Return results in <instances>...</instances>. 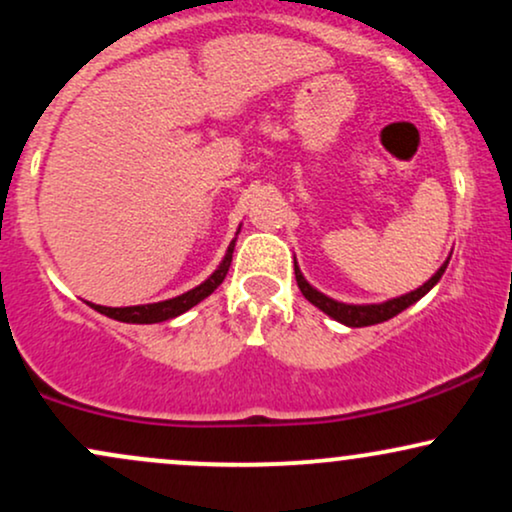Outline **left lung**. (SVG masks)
Listing matches in <instances>:
<instances>
[{"instance_id":"1","label":"left lung","mask_w":512,"mask_h":512,"mask_svg":"<svg viewBox=\"0 0 512 512\" xmlns=\"http://www.w3.org/2000/svg\"><path fill=\"white\" fill-rule=\"evenodd\" d=\"M445 267H448V262H445L443 267H440L438 272L433 274L424 286H419V289H416V291L404 293V296L392 298V301H385V303H378V305H346V303L332 301V298H327L325 293L315 291L313 286H310L308 281L303 279V274H301V269H298V264L293 269H296L298 289H301L303 296L308 298V301L313 303L315 308H320L322 313H327L330 317H334V320L342 322V325H346V327H368V325H378V322L390 320V317H395V315L402 313V310H407L411 303H416V301H419V298H424L426 293L438 284V279H440V276H443Z\"/></svg>"}]
</instances>
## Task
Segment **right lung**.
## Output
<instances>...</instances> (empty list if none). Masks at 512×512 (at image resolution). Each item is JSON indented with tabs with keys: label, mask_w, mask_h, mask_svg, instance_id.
<instances>
[{
	"label": "right lung",
	"mask_w": 512,
	"mask_h": 512,
	"mask_svg": "<svg viewBox=\"0 0 512 512\" xmlns=\"http://www.w3.org/2000/svg\"><path fill=\"white\" fill-rule=\"evenodd\" d=\"M233 248H236V240L228 245L226 257H223L219 269H216L204 284H199L197 289L182 293L178 298H170V301H161V303H149V305H129V308H105V305H91V308L98 310V313L113 317V320L129 322V325H154V322H166L170 317H178L185 313V310H190L192 305L204 301V298H207L209 293H214L216 286L226 279L228 267H231V260H233Z\"/></svg>",
	"instance_id": "obj_1"
}]
</instances>
